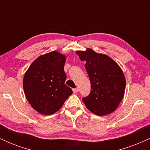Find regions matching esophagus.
Segmentation results:
<instances>
[{
	"label": "esophagus",
	"instance_id": "1",
	"mask_svg": "<svg viewBox=\"0 0 150 150\" xmlns=\"http://www.w3.org/2000/svg\"><path fill=\"white\" fill-rule=\"evenodd\" d=\"M73 92L74 93H77V92H78V89H77V88L73 89Z\"/></svg>",
	"mask_w": 150,
	"mask_h": 150
}]
</instances>
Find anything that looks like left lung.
Returning a JSON list of instances; mask_svg holds the SVG:
<instances>
[{
	"instance_id": "1",
	"label": "left lung",
	"mask_w": 150,
	"mask_h": 150,
	"mask_svg": "<svg viewBox=\"0 0 150 150\" xmlns=\"http://www.w3.org/2000/svg\"><path fill=\"white\" fill-rule=\"evenodd\" d=\"M85 65L91 82L89 96L82 99L86 107L98 116L110 114L118 108L125 89V77L116 61L104 53L92 49L77 51Z\"/></svg>"
}]
</instances>
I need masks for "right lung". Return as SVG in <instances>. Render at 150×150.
Instances as JSON below:
<instances>
[{
	"label": "right lung",
	"instance_id": "add662e5",
	"mask_svg": "<svg viewBox=\"0 0 150 150\" xmlns=\"http://www.w3.org/2000/svg\"><path fill=\"white\" fill-rule=\"evenodd\" d=\"M66 58L65 54L51 51L39 56L25 72L22 85L26 99L41 114L56 113L73 94L65 84Z\"/></svg>",
	"mask_w": 150,
	"mask_h": 150
}]
</instances>
